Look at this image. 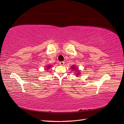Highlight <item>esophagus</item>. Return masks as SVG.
<instances>
[{
	"instance_id": "1",
	"label": "esophagus",
	"mask_w": 124,
	"mask_h": 124,
	"mask_svg": "<svg viewBox=\"0 0 124 124\" xmlns=\"http://www.w3.org/2000/svg\"><path fill=\"white\" fill-rule=\"evenodd\" d=\"M64 64H65V62H59V65H61V66L64 65Z\"/></svg>"
}]
</instances>
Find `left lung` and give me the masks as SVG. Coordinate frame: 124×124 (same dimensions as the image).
I'll return each mask as SVG.
<instances>
[{
	"mask_svg": "<svg viewBox=\"0 0 124 124\" xmlns=\"http://www.w3.org/2000/svg\"><path fill=\"white\" fill-rule=\"evenodd\" d=\"M71 69H72L73 70H75H75H76V71H78V69H76V67L75 66H72V68H71ZM75 74H76L77 76H78V75L80 74V73H79V72H78V73H75Z\"/></svg>",
	"mask_w": 124,
	"mask_h": 124,
	"instance_id": "obj_1",
	"label": "left lung"
}]
</instances>
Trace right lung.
<instances>
[{
  "label": "right lung",
  "instance_id": "1",
  "mask_svg": "<svg viewBox=\"0 0 124 124\" xmlns=\"http://www.w3.org/2000/svg\"><path fill=\"white\" fill-rule=\"evenodd\" d=\"M46 67H47V68H45V69H46V70H48V69L49 68L51 67V66H46Z\"/></svg>",
  "mask_w": 124,
  "mask_h": 124
}]
</instances>
